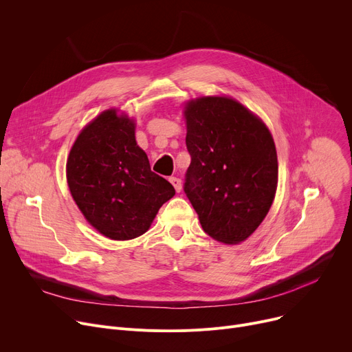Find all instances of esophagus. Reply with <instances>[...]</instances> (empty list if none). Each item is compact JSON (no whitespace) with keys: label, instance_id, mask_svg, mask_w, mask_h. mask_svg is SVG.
<instances>
[{"label":"esophagus","instance_id":"obj_1","mask_svg":"<svg viewBox=\"0 0 352 352\" xmlns=\"http://www.w3.org/2000/svg\"><path fill=\"white\" fill-rule=\"evenodd\" d=\"M170 182L173 184V186H174L177 192H179V191L182 190V182H181V178H178V177H171V178H170Z\"/></svg>","mask_w":352,"mask_h":352}]
</instances>
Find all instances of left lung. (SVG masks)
<instances>
[{
    "label": "left lung",
    "mask_w": 352,
    "mask_h": 352,
    "mask_svg": "<svg viewBox=\"0 0 352 352\" xmlns=\"http://www.w3.org/2000/svg\"><path fill=\"white\" fill-rule=\"evenodd\" d=\"M191 164L184 192L202 229L223 243L248 239L267 215L277 188V154L266 124L239 102L206 96L186 103Z\"/></svg>",
    "instance_id": "obj_1"
}]
</instances>
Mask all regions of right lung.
<instances>
[{
  "label": "right lung",
  "mask_w": 352,
  "mask_h": 352,
  "mask_svg": "<svg viewBox=\"0 0 352 352\" xmlns=\"http://www.w3.org/2000/svg\"><path fill=\"white\" fill-rule=\"evenodd\" d=\"M134 130L127 116L106 110L80 131L66 162L76 205L93 228L114 241L143 235L175 195L174 186L151 171Z\"/></svg>",
  "instance_id": "1"
}]
</instances>
